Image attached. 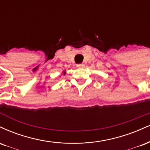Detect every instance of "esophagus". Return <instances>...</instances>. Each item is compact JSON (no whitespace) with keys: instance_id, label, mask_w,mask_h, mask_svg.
Returning <instances> with one entry per match:
<instances>
[{"instance_id":"obj_1","label":"esophagus","mask_w":150,"mask_h":150,"mask_svg":"<svg viewBox=\"0 0 150 150\" xmlns=\"http://www.w3.org/2000/svg\"><path fill=\"white\" fill-rule=\"evenodd\" d=\"M76 67L78 68H83L84 67H85V65H84L83 64H78L76 65Z\"/></svg>"}]
</instances>
